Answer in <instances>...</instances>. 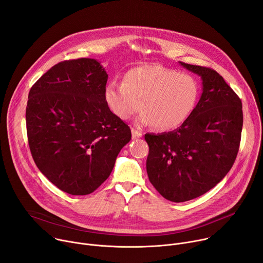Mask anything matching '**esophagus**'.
Returning <instances> with one entry per match:
<instances>
[{"label":"esophagus","mask_w":263,"mask_h":263,"mask_svg":"<svg viewBox=\"0 0 263 263\" xmlns=\"http://www.w3.org/2000/svg\"><path fill=\"white\" fill-rule=\"evenodd\" d=\"M132 136H133V139H139L142 137V133L139 132V130H136L135 128H132Z\"/></svg>","instance_id":"34e87169"}]
</instances>
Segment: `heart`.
<instances>
[{
	"label": "heart",
	"instance_id": "heart-1",
	"mask_svg": "<svg viewBox=\"0 0 263 263\" xmlns=\"http://www.w3.org/2000/svg\"><path fill=\"white\" fill-rule=\"evenodd\" d=\"M200 88L187 73L158 64H146L126 71L123 83H107L104 99L110 111L127 120L140 108V125L172 130L183 124L195 109Z\"/></svg>",
	"mask_w": 263,
	"mask_h": 263
}]
</instances>
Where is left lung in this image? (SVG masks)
Wrapping results in <instances>:
<instances>
[{
  "instance_id": "obj_1",
  "label": "left lung",
  "mask_w": 263,
  "mask_h": 263,
  "mask_svg": "<svg viewBox=\"0 0 263 263\" xmlns=\"http://www.w3.org/2000/svg\"><path fill=\"white\" fill-rule=\"evenodd\" d=\"M202 80L198 104L185 122L168 133L146 134V171L165 199L185 202L205 194L232 168L243 114L235 91L214 69L179 62Z\"/></svg>"
}]
</instances>
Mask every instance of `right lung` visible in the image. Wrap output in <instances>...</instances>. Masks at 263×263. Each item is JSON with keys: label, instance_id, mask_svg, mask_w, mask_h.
<instances>
[{"label": "right lung", "instance_id": "obj_1", "mask_svg": "<svg viewBox=\"0 0 263 263\" xmlns=\"http://www.w3.org/2000/svg\"><path fill=\"white\" fill-rule=\"evenodd\" d=\"M108 74L95 59L60 62L31 87L29 148L37 168L61 191L83 196L109 177L130 128L104 99Z\"/></svg>", "mask_w": 263, "mask_h": 263}]
</instances>
